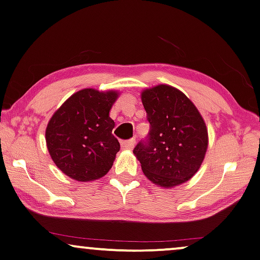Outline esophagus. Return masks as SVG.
<instances>
[{
	"instance_id": "1",
	"label": "esophagus",
	"mask_w": 260,
	"mask_h": 260,
	"mask_svg": "<svg viewBox=\"0 0 260 260\" xmlns=\"http://www.w3.org/2000/svg\"><path fill=\"white\" fill-rule=\"evenodd\" d=\"M134 145H136V140L134 139L126 140V141H122V143H121V147H122L123 150H133Z\"/></svg>"
}]
</instances>
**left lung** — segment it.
I'll list each match as a JSON object with an SVG mask.
<instances>
[{"instance_id": "left-lung-1", "label": "left lung", "mask_w": 260, "mask_h": 260, "mask_svg": "<svg viewBox=\"0 0 260 260\" xmlns=\"http://www.w3.org/2000/svg\"><path fill=\"white\" fill-rule=\"evenodd\" d=\"M151 124L149 141L133 153L144 175L154 185L173 188L192 179L209 145L205 121L193 102L179 88L159 84L141 91Z\"/></svg>"}]
</instances>
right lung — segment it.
Listing matches in <instances>:
<instances>
[{
  "mask_svg": "<svg viewBox=\"0 0 260 260\" xmlns=\"http://www.w3.org/2000/svg\"><path fill=\"white\" fill-rule=\"evenodd\" d=\"M119 91L83 88L55 111L45 129L51 159L64 175L90 182L109 172L120 151L111 107Z\"/></svg>",
  "mask_w": 260,
  "mask_h": 260,
  "instance_id": "obj_1",
  "label": "right lung"
}]
</instances>
